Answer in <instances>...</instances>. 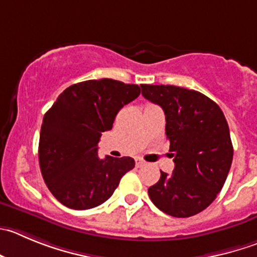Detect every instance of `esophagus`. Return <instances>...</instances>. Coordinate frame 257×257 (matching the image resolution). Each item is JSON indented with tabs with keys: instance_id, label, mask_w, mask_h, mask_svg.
I'll list each match as a JSON object with an SVG mask.
<instances>
[{
	"instance_id": "1",
	"label": "esophagus",
	"mask_w": 257,
	"mask_h": 257,
	"mask_svg": "<svg viewBox=\"0 0 257 257\" xmlns=\"http://www.w3.org/2000/svg\"><path fill=\"white\" fill-rule=\"evenodd\" d=\"M135 163H136V165H138V167H143L144 164H145V161H144L141 158H136Z\"/></svg>"
}]
</instances>
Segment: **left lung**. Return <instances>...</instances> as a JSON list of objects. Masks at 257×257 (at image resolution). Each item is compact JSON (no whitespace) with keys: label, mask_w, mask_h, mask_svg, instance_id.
Here are the masks:
<instances>
[{"label":"left lung","mask_w":257,"mask_h":257,"mask_svg":"<svg viewBox=\"0 0 257 257\" xmlns=\"http://www.w3.org/2000/svg\"><path fill=\"white\" fill-rule=\"evenodd\" d=\"M143 96L165 113V133L175 168L161 172L149 197L164 213L185 218L216 199L233 158L228 123L216 102L177 85L141 84Z\"/></svg>","instance_id":"8db88e82"}]
</instances>
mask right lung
<instances>
[{"label":"right lung","mask_w":257,"mask_h":257,"mask_svg":"<svg viewBox=\"0 0 257 257\" xmlns=\"http://www.w3.org/2000/svg\"><path fill=\"white\" fill-rule=\"evenodd\" d=\"M140 92L138 84L108 78L85 80L68 87L45 113L39 163L49 190L65 207L83 211L99 206L135 168L130 156L99 159L98 141Z\"/></svg>","instance_id":"add662e5"}]
</instances>
